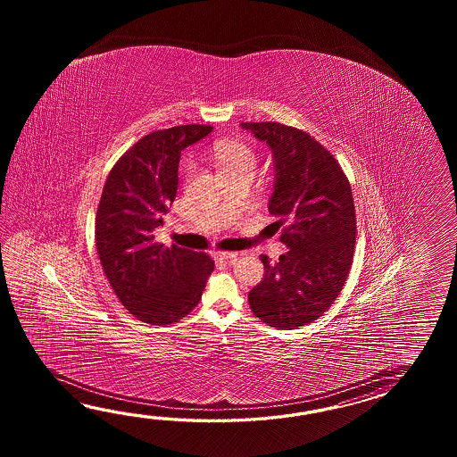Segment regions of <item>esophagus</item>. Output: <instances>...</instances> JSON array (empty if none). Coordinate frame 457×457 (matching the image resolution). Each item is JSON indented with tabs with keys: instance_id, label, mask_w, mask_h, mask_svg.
Returning a JSON list of instances; mask_svg holds the SVG:
<instances>
[{
	"instance_id": "esophagus-1",
	"label": "esophagus",
	"mask_w": 457,
	"mask_h": 457,
	"mask_svg": "<svg viewBox=\"0 0 457 457\" xmlns=\"http://www.w3.org/2000/svg\"><path fill=\"white\" fill-rule=\"evenodd\" d=\"M214 258L217 260H224V262H233L237 260V253L235 252H215Z\"/></svg>"
}]
</instances>
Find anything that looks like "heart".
Returning a JSON list of instances; mask_svg holds the SVG:
<instances>
[{"mask_svg":"<svg viewBox=\"0 0 457 457\" xmlns=\"http://www.w3.org/2000/svg\"><path fill=\"white\" fill-rule=\"evenodd\" d=\"M214 152L220 173L240 171V170H248L254 173L256 165H258L256 154L253 152V148L245 144L219 142V144H215Z\"/></svg>","mask_w":457,"mask_h":457,"instance_id":"obj_1","label":"heart"}]
</instances>
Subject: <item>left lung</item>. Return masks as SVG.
Masks as SVG:
<instances>
[{"label":"left lung","instance_id":"1","mask_svg":"<svg viewBox=\"0 0 457 457\" xmlns=\"http://www.w3.org/2000/svg\"><path fill=\"white\" fill-rule=\"evenodd\" d=\"M266 142L274 163L270 214L279 217L289 248L248 294L253 313L274 328L292 330L317 320L337 301L350 274L356 214L340 163L307 132L279 122H242Z\"/></svg>","mask_w":457,"mask_h":457}]
</instances>
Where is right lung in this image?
Returning a JSON list of instances; mask_svg holds the SVG:
<instances>
[{"label": "right lung", "mask_w": 457, "mask_h": 457, "mask_svg": "<svg viewBox=\"0 0 457 457\" xmlns=\"http://www.w3.org/2000/svg\"><path fill=\"white\" fill-rule=\"evenodd\" d=\"M189 124L156 130L130 146L107 175L96 212V248L119 301L136 319L168 325L201 301L214 262L205 253L155 242L175 201L181 152L212 132Z\"/></svg>", "instance_id": "1"}]
</instances>
